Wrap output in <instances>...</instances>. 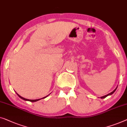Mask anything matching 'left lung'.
I'll return each mask as SVG.
<instances>
[{"mask_svg": "<svg viewBox=\"0 0 127 127\" xmlns=\"http://www.w3.org/2000/svg\"><path fill=\"white\" fill-rule=\"evenodd\" d=\"M117 87H116V89H115V90H114L113 91V92H111V93H109V94H107V95H104V96H103V97H101V98H105V97H107V96H108V95H112V94H113V93L115 92V91H116V89H117Z\"/></svg>", "mask_w": 127, "mask_h": 127, "instance_id": "8db88e82", "label": "left lung"}]
</instances>
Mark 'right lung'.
Returning a JSON list of instances; mask_svg holds the SVG:
<instances>
[{"label": "right lung", "mask_w": 127, "mask_h": 127, "mask_svg": "<svg viewBox=\"0 0 127 127\" xmlns=\"http://www.w3.org/2000/svg\"><path fill=\"white\" fill-rule=\"evenodd\" d=\"M17 95L19 96V97H20L21 98H22V99L25 100V101H30V102H36V101H39V100H40L41 99H42V98H41V99H29L25 98H23L22 97H21V96H20V95H19V94H17ZM46 97H48V95L46 96V97H45L42 98H46Z\"/></svg>", "instance_id": "obj_1"}]
</instances>
